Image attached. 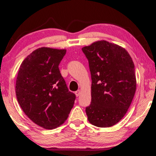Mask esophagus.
Here are the masks:
<instances>
[{"label": "esophagus", "instance_id": "esophagus-1", "mask_svg": "<svg viewBox=\"0 0 156 156\" xmlns=\"http://www.w3.org/2000/svg\"><path fill=\"white\" fill-rule=\"evenodd\" d=\"M75 94H76V96H80V90H78V91H76V92H75Z\"/></svg>", "mask_w": 156, "mask_h": 156}]
</instances>
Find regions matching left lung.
<instances>
[{"label": "left lung", "mask_w": 156, "mask_h": 156, "mask_svg": "<svg viewBox=\"0 0 156 156\" xmlns=\"http://www.w3.org/2000/svg\"><path fill=\"white\" fill-rule=\"evenodd\" d=\"M82 50L91 75V102L86 107L89 122L110 127L125 116L136 90L135 67L126 50L106 41L94 42Z\"/></svg>", "instance_id": "8db88e82"}]
</instances>
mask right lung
I'll return each mask as SVG.
<instances>
[{"label":"right lung","mask_w":156,"mask_h":156,"mask_svg":"<svg viewBox=\"0 0 156 156\" xmlns=\"http://www.w3.org/2000/svg\"><path fill=\"white\" fill-rule=\"evenodd\" d=\"M67 50L41 47L25 58L18 70L16 94L31 120L46 129L62 125L76 95L68 90L58 66Z\"/></svg>","instance_id":"obj_1"}]
</instances>
